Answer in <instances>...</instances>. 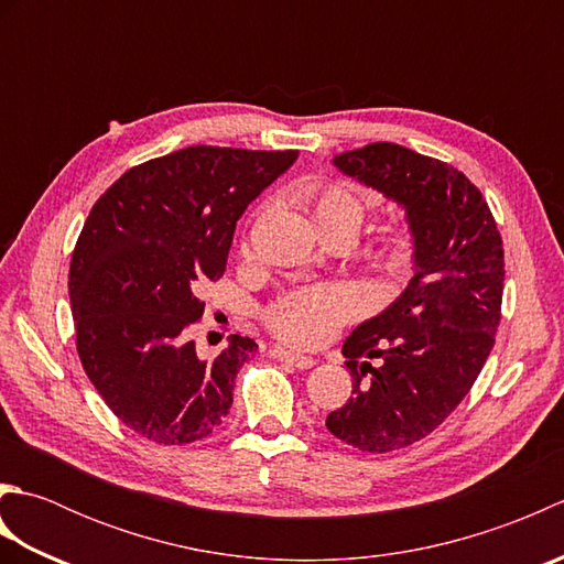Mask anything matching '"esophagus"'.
Returning a JSON list of instances; mask_svg holds the SVG:
<instances>
[{
	"instance_id": "1",
	"label": "esophagus",
	"mask_w": 564,
	"mask_h": 564,
	"mask_svg": "<svg viewBox=\"0 0 564 564\" xmlns=\"http://www.w3.org/2000/svg\"><path fill=\"white\" fill-rule=\"evenodd\" d=\"M271 356H273V358H279V361H285V364H291V366H295V368H301V370H307V368H313V366L317 364L313 356H305V354H291V351L281 349V346H273V349H271Z\"/></svg>"
}]
</instances>
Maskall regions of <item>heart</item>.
Here are the masks:
<instances>
[{"label": "heart", "mask_w": 564, "mask_h": 564, "mask_svg": "<svg viewBox=\"0 0 564 564\" xmlns=\"http://www.w3.org/2000/svg\"><path fill=\"white\" fill-rule=\"evenodd\" d=\"M366 208L361 198L344 186H322L313 194V218L322 235L361 230ZM247 251V242L242 245ZM382 267L400 271L410 261V245L402 237H388L373 254ZM364 310V295L349 283H322L297 289L279 297L267 310V325L293 346H317L329 339L344 322Z\"/></svg>", "instance_id": "obj_1"}]
</instances>
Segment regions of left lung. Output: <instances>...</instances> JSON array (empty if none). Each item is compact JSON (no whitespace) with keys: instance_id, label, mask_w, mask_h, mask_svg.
<instances>
[{"instance_id":"1","label":"left lung","mask_w":564,"mask_h":564,"mask_svg":"<svg viewBox=\"0 0 564 564\" xmlns=\"http://www.w3.org/2000/svg\"><path fill=\"white\" fill-rule=\"evenodd\" d=\"M332 164L404 210L412 279L341 354L351 398L327 429L366 453L431 434L480 376L501 319L505 249L480 188L463 172L394 142L341 152Z\"/></svg>"}]
</instances>
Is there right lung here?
<instances>
[{"mask_svg": "<svg viewBox=\"0 0 564 564\" xmlns=\"http://www.w3.org/2000/svg\"><path fill=\"white\" fill-rule=\"evenodd\" d=\"M297 150L196 145L128 170L94 203L69 263L79 361L121 422L164 446L206 438L257 341L200 358L198 291L218 281L235 225Z\"/></svg>", "mask_w": 564, "mask_h": 564, "instance_id": "right-lung-1", "label": "right lung"}]
</instances>
